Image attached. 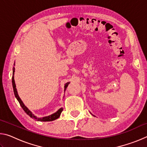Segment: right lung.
Returning a JSON list of instances; mask_svg holds the SVG:
<instances>
[{
  "label": "right lung",
  "mask_w": 147,
  "mask_h": 147,
  "mask_svg": "<svg viewBox=\"0 0 147 147\" xmlns=\"http://www.w3.org/2000/svg\"><path fill=\"white\" fill-rule=\"evenodd\" d=\"M14 66H15V63H14ZM14 74H15V67H13V75H12V86H13V92H14V94L16 98H17V100H18V102L20 104V105L22 107V108L23 109V110L25 111V113L27 114V115H29L31 118H32L34 120H36L37 121H53L56 120L59 117V116L61 115V113L63 111V108H59L56 112L54 113L51 115H50L49 116H46V117H37L36 115H34L33 113H32V111L30 110H29V109L27 108V107L24 105L23 102L21 100V99L20 98L19 96L18 93H17V89H16V83H15V80H14ZM69 82H67L64 86V91H65L67 88L68 85L69 84Z\"/></svg>",
  "instance_id": "1"
}]
</instances>
